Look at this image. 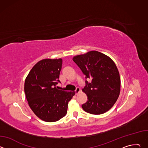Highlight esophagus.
<instances>
[{
	"instance_id": "34e87169",
	"label": "esophagus",
	"mask_w": 148,
	"mask_h": 148,
	"mask_svg": "<svg viewBox=\"0 0 148 148\" xmlns=\"http://www.w3.org/2000/svg\"><path fill=\"white\" fill-rule=\"evenodd\" d=\"M79 91H80V88H79V87H77L76 89H75V94H77L79 92Z\"/></svg>"
}]
</instances>
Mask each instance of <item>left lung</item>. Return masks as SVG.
I'll return each mask as SVG.
<instances>
[{"mask_svg":"<svg viewBox=\"0 0 148 148\" xmlns=\"http://www.w3.org/2000/svg\"><path fill=\"white\" fill-rule=\"evenodd\" d=\"M73 60L86 78L82 91L87 95L88 100L82 105V109L94 115L110 110L118 98L121 87L119 73L114 62L97 51L75 56Z\"/></svg>","mask_w":148,"mask_h":148,"instance_id":"1","label":"left lung"}]
</instances>
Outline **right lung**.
<instances>
[{
	"label": "right lung",
	"mask_w": 148,
	"mask_h": 148,
	"mask_svg": "<svg viewBox=\"0 0 148 148\" xmlns=\"http://www.w3.org/2000/svg\"><path fill=\"white\" fill-rule=\"evenodd\" d=\"M62 59H44L32 68L26 78L25 92L33 112L41 120L52 122L64 117L75 92L57 90Z\"/></svg>",
	"instance_id": "obj_1"
}]
</instances>
